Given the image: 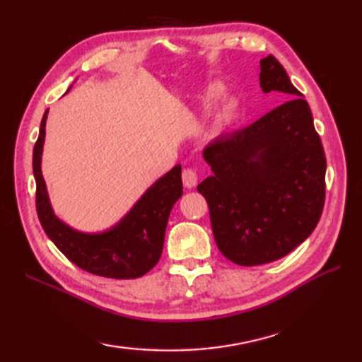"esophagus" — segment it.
I'll list each match as a JSON object with an SVG mask.
<instances>
[{"mask_svg": "<svg viewBox=\"0 0 362 362\" xmlns=\"http://www.w3.org/2000/svg\"><path fill=\"white\" fill-rule=\"evenodd\" d=\"M182 180H183V185H185L187 188H194L197 185V180H199V175H197L196 169H193V168L183 169Z\"/></svg>", "mask_w": 362, "mask_h": 362, "instance_id": "obj_1", "label": "esophagus"}]
</instances>
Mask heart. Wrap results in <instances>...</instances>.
<instances>
[{
	"label": "heart",
	"mask_w": 362,
	"mask_h": 362,
	"mask_svg": "<svg viewBox=\"0 0 362 362\" xmlns=\"http://www.w3.org/2000/svg\"><path fill=\"white\" fill-rule=\"evenodd\" d=\"M222 91H224V90H222L221 86H213V87L206 90L205 98H204L205 105L211 107L222 96ZM233 113H235V104L232 101L224 103V105H222V109H221V113H219V121L227 122L230 118L233 117Z\"/></svg>",
	"instance_id": "b5f03b06"
}]
</instances>
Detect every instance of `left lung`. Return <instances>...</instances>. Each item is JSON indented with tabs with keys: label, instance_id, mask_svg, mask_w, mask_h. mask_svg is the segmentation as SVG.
I'll return each instance as SVG.
<instances>
[{
	"label": "left lung",
	"instance_id": "8db88e82",
	"mask_svg": "<svg viewBox=\"0 0 362 362\" xmlns=\"http://www.w3.org/2000/svg\"><path fill=\"white\" fill-rule=\"evenodd\" d=\"M259 87L291 99L204 151L213 175L197 187L222 255L240 266L286 257L316 228L325 204L327 158L303 95L274 56Z\"/></svg>",
	"mask_w": 362,
	"mask_h": 362
}]
</instances>
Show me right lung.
<instances>
[{
	"label": "right lung",
	"mask_w": 362,
	"mask_h": 362,
	"mask_svg": "<svg viewBox=\"0 0 362 362\" xmlns=\"http://www.w3.org/2000/svg\"><path fill=\"white\" fill-rule=\"evenodd\" d=\"M48 110L34 146L33 168L37 183L35 206L40 224L56 247L73 264L107 279H138L158 263L169 213L182 196V168L174 166L146 191L127 216L109 232L87 235L65 226L52 213L42 175V149Z\"/></svg>",
	"instance_id": "add662e5"
}]
</instances>
